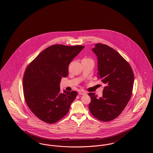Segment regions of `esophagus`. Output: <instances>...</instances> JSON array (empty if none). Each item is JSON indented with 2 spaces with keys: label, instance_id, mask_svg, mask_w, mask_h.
<instances>
[{
  "label": "esophagus",
  "instance_id": "1",
  "mask_svg": "<svg viewBox=\"0 0 153 153\" xmlns=\"http://www.w3.org/2000/svg\"><path fill=\"white\" fill-rule=\"evenodd\" d=\"M79 95H84L87 94V92L84 91V90H81V91H79Z\"/></svg>",
  "mask_w": 153,
  "mask_h": 153
}]
</instances>
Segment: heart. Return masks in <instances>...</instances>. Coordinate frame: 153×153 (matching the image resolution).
Listing matches in <instances>:
<instances>
[{"mask_svg":"<svg viewBox=\"0 0 153 153\" xmlns=\"http://www.w3.org/2000/svg\"><path fill=\"white\" fill-rule=\"evenodd\" d=\"M87 59H88V58H87Z\"/></svg>","mask_w":153,"mask_h":153,"instance_id":"obj_1","label":"heart"}]
</instances>
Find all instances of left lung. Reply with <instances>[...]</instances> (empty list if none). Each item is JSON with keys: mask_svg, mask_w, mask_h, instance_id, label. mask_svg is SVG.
<instances>
[{"mask_svg": "<svg viewBox=\"0 0 153 153\" xmlns=\"http://www.w3.org/2000/svg\"><path fill=\"white\" fill-rule=\"evenodd\" d=\"M92 50L97 58V78L106 86L102 96L89 93L91 101L89 109L92 115L102 122L118 117L129 102L134 76L130 64L115 50L106 45L96 44Z\"/></svg>", "mask_w": 153, "mask_h": 153, "instance_id": "1", "label": "left lung"}]
</instances>
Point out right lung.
Here are the masks:
<instances>
[{
	"mask_svg": "<svg viewBox=\"0 0 153 153\" xmlns=\"http://www.w3.org/2000/svg\"><path fill=\"white\" fill-rule=\"evenodd\" d=\"M84 46L54 45L41 52L27 67L23 79L25 101L40 120L54 123L68 114L76 91L60 92L62 77L68 75V66Z\"/></svg>",
	"mask_w": 153,
	"mask_h": 153,
	"instance_id": "obj_1",
	"label": "right lung"
}]
</instances>
